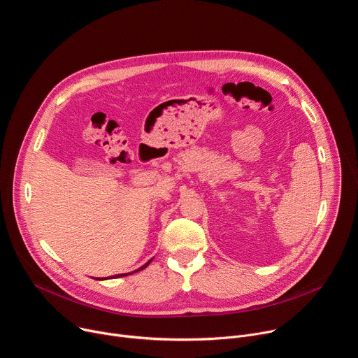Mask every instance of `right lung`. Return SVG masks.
<instances>
[{
    "instance_id": "1",
    "label": "right lung",
    "mask_w": 358,
    "mask_h": 358,
    "mask_svg": "<svg viewBox=\"0 0 358 358\" xmlns=\"http://www.w3.org/2000/svg\"><path fill=\"white\" fill-rule=\"evenodd\" d=\"M152 261V258L148 261V262H145L141 268H138V269H136V271H133V272H130V273H120V275H113V276H109V278H100V279H97V280H106V279H115V278H122V276H127V275H131V273H134V272H138V271H143V269H145L148 265H150V262Z\"/></svg>"
}]
</instances>
